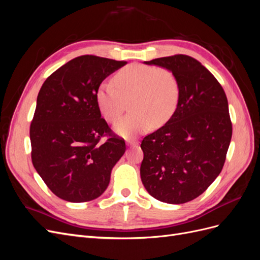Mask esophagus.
<instances>
[{
	"mask_svg": "<svg viewBox=\"0 0 260 260\" xmlns=\"http://www.w3.org/2000/svg\"><path fill=\"white\" fill-rule=\"evenodd\" d=\"M128 145H135V143H132V142H130V141H128Z\"/></svg>",
	"mask_w": 260,
	"mask_h": 260,
	"instance_id": "34e87169",
	"label": "esophagus"
}]
</instances>
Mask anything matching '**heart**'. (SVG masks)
<instances>
[{
    "instance_id": "b5f03b06",
    "label": "heart",
    "mask_w": 260,
    "mask_h": 260,
    "mask_svg": "<svg viewBox=\"0 0 260 260\" xmlns=\"http://www.w3.org/2000/svg\"><path fill=\"white\" fill-rule=\"evenodd\" d=\"M114 83L102 82L95 99L100 112L109 122L116 121L130 101L132 113L115 124L123 137H133L147 131L151 125L159 127L174 115L180 96L179 82L167 68L131 64L114 76Z\"/></svg>"
}]
</instances>
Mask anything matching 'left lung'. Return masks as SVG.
Returning <instances> with one entry per match:
<instances>
[{
  "label": "left lung",
  "instance_id": "1",
  "mask_svg": "<svg viewBox=\"0 0 260 260\" xmlns=\"http://www.w3.org/2000/svg\"><path fill=\"white\" fill-rule=\"evenodd\" d=\"M145 64L171 70L180 96L170 119L141 142V179L154 199L183 204L205 192L222 170L232 138L226 95L215 76L188 55Z\"/></svg>",
  "mask_w": 260,
  "mask_h": 260
}]
</instances>
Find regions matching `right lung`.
Returning a JSON list of instances; mask_svg holds the SVG:
<instances>
[{"label": "right lung", "mask_w": 260, "mask_h": 260, "mask_svg": "<svg viewBox=\"0 0 260 260\" xmlns=\"http://www.w3.org/2000/svg\"><path fill=\"white\" fill-rule=\"evenodd\" d=\"M125 64L82 55L55 70L39 91L30 124L31 160L44 183L61 200L82 203L98 199L125 151L124 140L101 117L95 99L102 81Z\"/></svg>", "instance_id": "obj_1"}]
</instances>
